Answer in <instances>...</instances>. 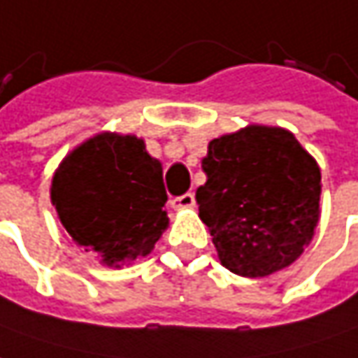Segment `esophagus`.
<instances>
[{
  "label": "esophagus",
  "mask_w": 358,
  "mask_h": 358,
  "mask_svg": "<svg viewBox=\"0 0 358 358\" xmlns=\"http://www.w3.org/2000/svg\"><path fill=\"white\" fill-rule=\"evenodd\" d=\"M196 204L194 194H184L178 196V198H172L170 200V206L174 210H184V208H192Z\"/></svg>",
  "instance_id": "1"
}]
</instances>
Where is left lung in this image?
<instances>
[{"label":"left lung","instance_id":"1","mask_svg":"<svg viewBox=\"0 0 358 358\" xmlns=\"http://www.w3.org/2000/svg\"><path fill=\"white\" fill-rule=\"evenodd\" d=\"M196 190L220 264L246 278L290 266L320 218V168L294 134L250 124L208 144Z\"/></svg>","mask_w":358,"mask_h":358}]
</instances>
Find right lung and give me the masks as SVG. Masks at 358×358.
I'll return each instance as SVG.
<instances>
[{"instance_id":"1","label":"right lung","mask_w":358,"mask_h":358,"mask_svg":"<svg viewBox=\"0 0 358 358\" xmlns=\"http://www.w3.org/2000/svg\"><path fill=\"white\" fill-rule=\"evenodd\" d=\"M50 196L71 241L108 268L148 257L170 222L162 162L132 134L100 132L78 144L54 172Z\"/></svg>"}]
</instances>
